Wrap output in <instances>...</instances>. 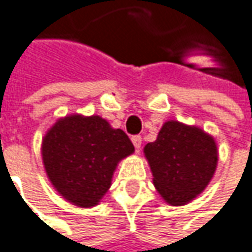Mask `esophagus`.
Here are the masks:
<instances>
[{
	"mask_svg": "<svg viewBox=\"0 0 252 252\" xmlns=\"http://www.w3.org/2000/svg\"><path fill=\"white\" fill-rule=\"evenodd\" d=\"M132 143H134L135 149H136V151H139V149H141V145H142V136H139V135H135V136H132Z\"/></svg>",
	"mask_w": 252,
	"mask_h": 252,
	"instance_id": "esophagus-1",
	"label": "esophagus"
}]
</instances>
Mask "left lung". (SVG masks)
I'll return each mask as SVG.
<instances>
[{
	"label": "left lung",
	"instance_id": "left-lung-1",
	"mask_svg": "<svg viewBox=\"0 0 252 252\" xmlns=\"http://www.w3.org/2000/svg\"><path fill=\"white\" fill-rule=\"evenodd\" d=\"M161 198L173 206L192 201L212 180L218 148L201 128L178 121L164 123L158 139L143 149Z\"/></svg>",
	"mask_w": 252,
	"mask_h": 252
}]
</instances>
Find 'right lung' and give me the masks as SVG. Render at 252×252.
Segmentation results:
<instances>
[{
    "label": "right lung",
    "mask_w": 252,
    "mask_h": 252,
    "mask_svg": "<svg viewBox=\"0 0 252 252\" xmlns=\"http://www.w3.org/2000/svg\"><path fill=\"white\" fill-rule=\"evenodd\" d=\"M134 152L123 129L99 116L58 120L43 138V163L51 184L68 202L91 208L111 186L118 161Z\"/></svg>",
    "instance_id": "obj_1"
}]
</instances>
